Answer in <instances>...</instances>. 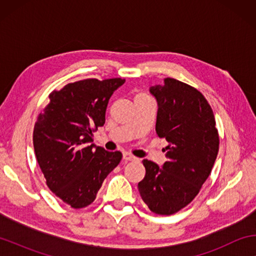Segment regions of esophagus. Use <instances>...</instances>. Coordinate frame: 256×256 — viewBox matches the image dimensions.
<instances>
[{
  "label": "esophagus",
  "instance_id": "1",
  "mask_svg": "<svg viewBox=\"0 0 256 256\" xmlns=\"http://www.w3.org/2000/svg\"><path fill=\"white\" fill-rule=\"evenodd\" d=\"M123 159L125 160V162H132V160H136V158L134 157V156H132L131 154L124 152V154H123Z\"/></svg>",
  "mask_w": 256,
  "mask_h": 256
}]
</instances>
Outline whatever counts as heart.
Instances as JSON below:
<instances>
[{"instance_id": "obj_1", "label": "heart", "mask_w": 256, "mask_h": 256, "mask_svg": "<svg viewBox=\"0 0 256 256\" xmlns=\"http://www.w3.org/2000/svg\"><path fill=\"white\" fill-rule=\"evenodd\" d=\"M138 96H144V94H138Z\"/></svg>"}]
</instances>
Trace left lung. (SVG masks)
I'll return each instance as SVG.
<instances>
[{
	"mask_svg": "<svg viewBox=\"0 0 256 256\" xmlns=\"http://www.w3.org/2000/svg\"><path fill=\"white\" fill-rule=\"evenodd\" d=\"M158 104L156 132L166 138L167 162L159 167L144 160L146 176L138 184L142 200L157 214L170 216L198 196L219 150L214 115L196 88L167 78L150 86Z\"/></svg>",
	"mask_w": 256,
	"mask_h": 256,
	"instance_id": "obj_1",
	"label": "left lung"
}]
</instances>
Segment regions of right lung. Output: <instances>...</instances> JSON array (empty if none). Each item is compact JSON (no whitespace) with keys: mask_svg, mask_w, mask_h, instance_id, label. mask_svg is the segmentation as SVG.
<instances>
[{"mask_svg":"<svg viewBox=\"0 0 256 256\" xmlns=\"http://www.w3.org/2000/svg\"><path fill=\"white\" fill-rule=\"evenodd\" d=\"M125 82L115 78L86 79L50 94V102L34 128V149L46 184L74 209L96 198L104 180L122 159L94 142V132L105 124L110 98Z\"/></svg>","mask_w":256,"mask_h":256,"instance_id":"add662e5","label":"right lung"}]
</instances>
